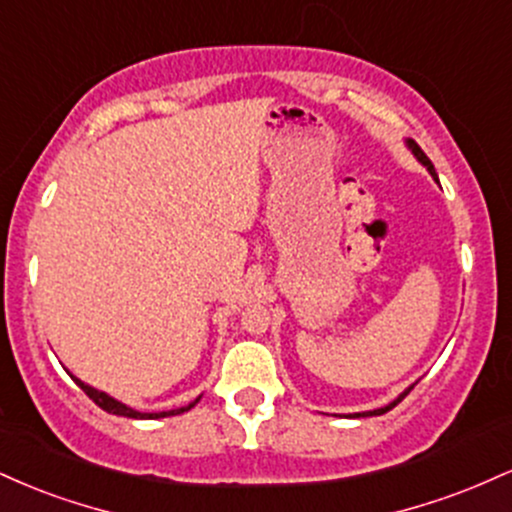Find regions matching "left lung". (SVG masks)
<instances>
[{
	"mask_svg": "<svg viewBox=\"0 0 512 512\" xmlns=\"http://www.w3.org/2000/svg\"><path fill=\"white\" fill-rule=\"evenodd\" d=\"M404 144H407V146H409V151H411V154H414V156H416V161H419V163H421V166H426V170H428V173H431V175H433V180H436V182H438L436 168H433V163H431V161H428V156L424 154V151H421V146H419V144H416V142H414V139H407V142H404ZM411 390H414V385H409V387H407V390H404V392H402V395H399L397 399H392V402H390V404H385V407H380V409H373V411H358V414H354V416H351V419H361V416H380V414H385V411H390L392 407H397V404H399V402H402V399H404V397H407Z\"/></svg>",
	"mask_w": 512,
	"mask_h": 512,
	"instance_id": "obj_1",
	"label": "left lung"
}]
</instances>
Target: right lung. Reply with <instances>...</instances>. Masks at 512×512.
I'll use <instances>...</instances> for the list:
<instances>
[{"instance_id":"right-lung-1","label":"right lung","mask_w":512,"mask_h":512,"mask_svg":"<svg viewBox=\"0 0 512 512\" xmlns=\"http://www.w3.org/2000/svg\"><path fill=\"white\" fill-rule=\"evenodd\" d=\"M72 380H74V383L79 385L81 390H84L86 395L91 397L93 402H96L98 407H101L103 411H108V414H115V416H127V419H166V416H175V414H182V411H190V409L195 407V404L199 402V399H202V395H199V397L195 399V402H190V404H187V407H178V409H170V411H156V414H144V411H137V409L127 407V404L117 402L115 397L105 395V392L96 390V387L86 385L84 380H79V378H76V375H72Z\"/></svg>"}]
</instances>
